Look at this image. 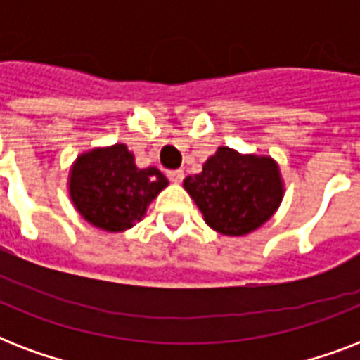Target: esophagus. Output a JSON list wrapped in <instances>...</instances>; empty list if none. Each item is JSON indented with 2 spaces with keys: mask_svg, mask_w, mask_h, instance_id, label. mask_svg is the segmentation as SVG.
Listing matches in <instances>:
<instances>
[{
  "mask_svg": "<svg viewBox=\"0 0 360 360\" xmlns=\"http://www.w3.org/2000/svg\"><path fill=\"white\" fill-rule=\"evenodd\" d=\"M166 175H168V179L172 181V183H181V181H183V177H185L183 169H169Z\"/></svg>",
  "mask_w": 360,
  "mask_h": 360,
  "instance_id": "1",
  "label": "esophagus"
}]
</instances>
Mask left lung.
<instances>
[{"instance_id": "1", "label": "left lung", "mask_w": 360, "mask_h": 360, "mask_svg": "<svg viewBox=\"0 0 360 360\" xmlns=\"http://www.w3.org/2000/svg\"><path fill=\"white\" fill-rule=\"evenodd\" d=\"M183 186L205 222L214 231L233 237L265 224L284 196L273 158L240 155L230 147H219L203 164L202 174L188 175Z\"/></svg>"}]
</instances>
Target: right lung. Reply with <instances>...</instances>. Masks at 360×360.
I'll return each instance as SVG.
<instances>
[{"mask_svg": "<svg viewBox=\"0 0 360 360\" xmlns=\"http://www.w3.org/2000/svg\"><path fill=\"white\" fill-rule=\"evenodd\" d=\"M168 186L157 168L140 169L124 143L93 149L76 158L69 192L76 211L95 228L124 231L140 222L147 205Z\"/></svg>", "mask_w": 360, "mask_h": 360, "instance_id": "obj_1", "label": "right lung"}]
</instances>
